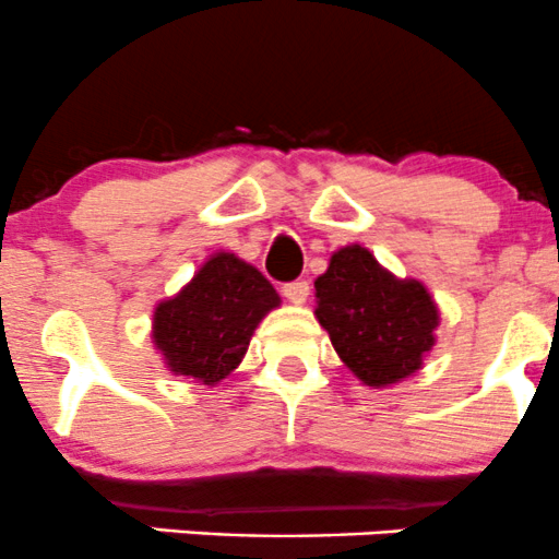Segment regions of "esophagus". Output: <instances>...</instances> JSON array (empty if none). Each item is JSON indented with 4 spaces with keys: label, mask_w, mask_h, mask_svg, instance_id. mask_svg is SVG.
<instances>
[{
    "label": "esophagus",
    "mask_w": 559,
    "mask_h": 559,
    "mask_svg": "<svg viewBox=\"0 0 559 559\" xmlns=\"http://www.w3.org/2000/svg\"><path fill=\"white\" fill-rule=\"evenodd\" d=\"M284 297L289 302H295V306H302V302L308 300V295H311V284H308L306 278H297V281H289V284H284Z\"/></svg>",
    "instance_id": "1"
}]
</instances>
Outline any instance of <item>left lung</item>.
<instances>
[{
  "label": "left lung",
  "instance_id": "8db88e82",
  "mask_svg": "<svg viewBox=\"0 0 559 559\" xmlns=\"http://www.w3.org/2000/svg\"><path fill=\"white\" fill-rule=\"evenodd\" d=\"M316 319L335 352L368 386L416 373L436 343L438 308L425 286L394 278L362 246L332 253L316 278Z\"/></svg>",
  "mask_w": 559,
  "mask_h": 559
}]
</instances>
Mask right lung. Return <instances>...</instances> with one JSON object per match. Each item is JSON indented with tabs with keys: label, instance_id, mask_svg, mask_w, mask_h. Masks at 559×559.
<instances>
[{
	"label": "right lung",
	"instance_id": "right-lung-1",
	"mask_svg": "<svg viewBox=\"0 0 559 559\" xmlns=\"http://www.w3.org/2000/svg\"><path fill=\"white\" fill-rule=\"evenodd\" d=\"M281 297L257 267L216 253L189 286L154 313V343L178 376L218 384L243 359L248 341Z\"/></svg>",
	"mask_w": 559,
	"mask_h": 559
}]
</instances>
